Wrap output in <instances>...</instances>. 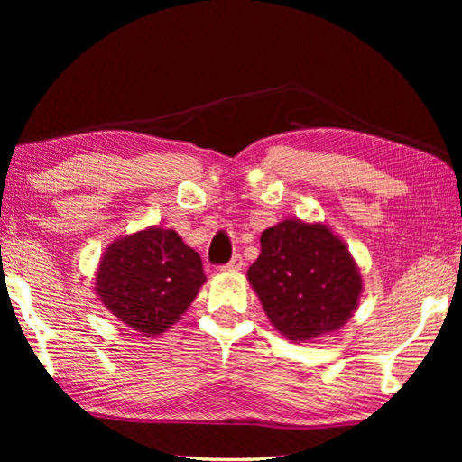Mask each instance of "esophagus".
I'll return each instance as SVG.
<instances>
[{"mask_svg":"<svg viewBox=\"0 0 462 462\" xmlns=\"http://www.w3.org/2000/svg\"><path fill=\"white\" fill-rule=\"evenodd\" d=\"M242 266H244V260H242L240 254H236V256H234L228 263H224L222 270L224 272H238V270H242Z\"/></svg>","mask_w":462,"mask_h":462,"instance_id":"1","label":"esophagus"}]
</instances>
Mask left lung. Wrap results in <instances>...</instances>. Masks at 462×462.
Here are the masks:
<instances>
[{"instance_id":"8db88e82","label":"left lung","mask_w":462,"mask_h":462,"mask_svg":"<svg viewBox=\"0 0 462 462\" xmlns=\"http://www.w3.org/2000/svg\"><path fill=\"white\" fill-rule=\"evenodd\" d=\"M260 244L248 280L278 331L306 341L347 321L361 276L346 244L326 226L283 220L263 232Z\"/></svg>"}]
</instances>
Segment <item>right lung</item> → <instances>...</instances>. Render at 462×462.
<instances>
[{"mask_svg": "<svg viewBox=\"0 0 462 462\" xmlns=\"http://www.w3.org/2000/svg\"><path fill=\"white\" fill-rule=\"evenodd\" d=\"M204 280L200 256L179 234L149 228L105 252L97 291L115 318L151 337L182 316Z\"/></svg>", "mask_w": 462, "mask_h": 462, "instance_id": "obj_1", "label": "right lung"}]
</instances>
